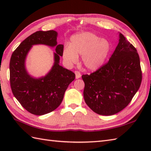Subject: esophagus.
Listing matches in <instances>:
<instances>
[{"instance_id":"obj_1","label":"esophagus","mask_w":151,"mask_h":151,"mask_svg":"<svg viewBox=\"0 0 151 151\" xmlns=\"http://www.w3.org/2000/svg\"><path fill=\"white\" fill-rule=\"evenodd\" d=\"M75 73L76 78V79L80 78L81 77V73H80L79 71H78V70H75Z\"/></svg>"}]
</instances>
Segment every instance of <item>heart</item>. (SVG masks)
I'll return each mask as SVG.
<instances>
[{
    "label": "heart",
    "instance_id": "1",
    "mask_svg": "<svg viewBox=\"0 0 151 151\" xmlns=\"http://www.w3.org/2000/svg\"><path fill=\"white\" fill-rule=\"evenodd\" d=\"M110 48V43L107 40L86 32L71 37L69 45L64 48L63 57L67 63L73 64L77 62L78 55L82 56L86 68L95 70L103 65Z\"/></svg>",
    "mask_w": 151,
    "mask_h": 151
}]
</instances>
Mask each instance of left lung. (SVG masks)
I'll return each mask as SVG.
<instances>
[{
    "mask_svg": "<svg viewBox=\"0 0 151 151\" xmlns=\"http://www.w3.org/2000/svg\"><path fill=\"white\" fill-rule=\"evenodd\" d=\"M86 104L95 113L111 115L126 108L142 80L137 50L123 34L108 62L90 75L82 76Z\"/></svg>",
    "mask_w": 151,
    "mask_h": 151,
    "instance_id": "left-lung-1",
    "label": "left lung"
}]
</instances>
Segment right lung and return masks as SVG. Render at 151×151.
<instances>
[{
    "instance_id": "add662e5",
    "label": "right lung",
    "mask_w": 151,
    "mask_h": 151,
    "mask_svg": "<svg viewBox=\"0 0 151 151\" xmlns=\"http://www.w3.org/2000/svg\"><path fill=\"white\" fill-rule=\"evenodd\" d=\"M58 33L54 30L37 31L27 37L16 49L9 62V80L14 97L25 110L42 115L59 106L69 85L75 78V73L59 65L63 45H57ZM56 47L54 65L47 76L39 79L28 75L25 60L34 44Z\"/></svg>"
}]
</instances>
